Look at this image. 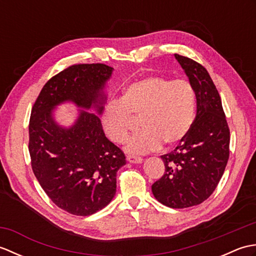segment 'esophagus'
<instances>
[{
    "instance_id": "34e87169",
    "label": "esophagus",
    "mask_w": 256,
    "mask_h": 256,
    "mask_svg": "<svg viewBox=\"0 0 256 256\" xmlns=\"http://www.w3.org/2000/svg\"><path fill=\"white\" fill-rule=\"evenodd\" d=\"M126 160L132 162V164H140V162H143L142 157H138V156H134V155H128L126 157Z\"/></svg>"
}]
</instances>
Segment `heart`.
I'll list each match as a JSON object with an SVG mask.
<instances>
[{
  "mask_svg": "<svg viewBox=\"0 0 256 256\" xmlns=\"http://www.w3.org/2000/svg\"><path fill=\"white\" fill-rule=\"evenodd\" d=\"M131 116H140L142 128L126 145L131 154H146L172 146L187 136L194 121L196 94L187 80H172L152 74L125 88L121 100L108 103L102 113L106 134L114 143L123 144L130 134Z\"/></svg>",
  "mask_w": 256,
  "mask_h": 256,
  "instance_id": "b5f03b06",
  "label": "heart"
}]
</instances>
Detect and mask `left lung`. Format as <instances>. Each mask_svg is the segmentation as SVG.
<instances>
[{"label":"left lung","mask_w":256,"mask_h":256,"mask_svg":"<svg viewBox=\"0 0 256 256\" xmlns=\"http://www.w3.org/2000/svg\"><path fill=\"white\" fill-rule=\"evenodd\" d=\"M192 86L197 114L188 135L172 152L162 155L165 172L152 186L154 197L170 208L182 209L208 199L229 160L230 130L221 98L206 69L175 54Z\"/></svg>","instance_id":"left-lung-1"}]
</instances>
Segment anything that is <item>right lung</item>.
Masks as SVG:
<instances>
[{
  "label": "right lung",
  "instance_id": "add662e5",
  "mask_svg": "<svg viewBox=\"0 0 256 256\" xmlns=\"http://www.w3.org/2000/svg\"><path fill=\"white\" fill-rule=\"evenodd\" d=\"M112 72L104 64L70 66L47 81L32 108V172L52 202L74 216L94 214L111 202L116 172L126 162L123 152L106 138L96 114L80 110L73 126L62 128L52 112L70 100L101 114L106 100L103 89Z\"/></svg>",
  "mask_w": 256,
  "mask_h": 256
}]
</instances>
